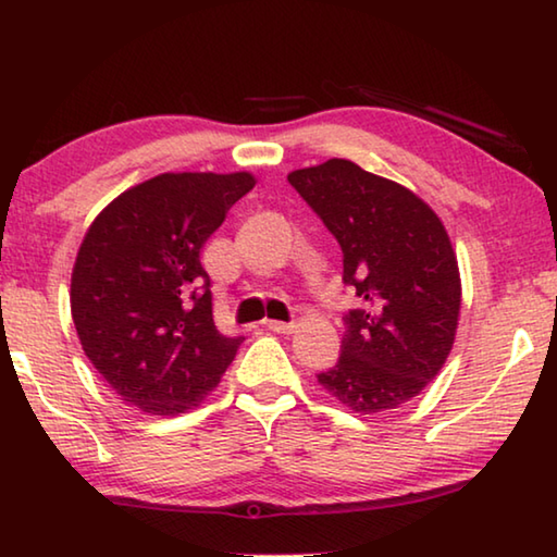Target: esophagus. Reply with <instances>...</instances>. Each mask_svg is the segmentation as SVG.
Segmentation results:
<instances>
[{"label":"esophagus","mask_w":557,"mask_h":557,"mask_svg":"<svg viewBox=\"0 0 557 557\" xmlns=\"http://www.w3.org/2000/svg\"><path fill=\"white\" fill-rule=\"evenodd\" d=\"M265 329H270V332H275V334H292L295 332V324L292 322H277V319H265Z\"/></svg>","instance_id":"1"}]
</instances>
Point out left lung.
I'll return each mask as SVG.
<instances>
[{
    "mask_svg": "<svg viewBox=\"0 0 557 557\" xmlns=\"http://www.w3.org/2000/svg\"><path fill=\"white\" fill-rule=\"evenodd\" d=\"M344 252V282L366 301L344 317L342 356L317 381L354 412L408 403L451 351L461 307L445 225L410 188L348 159L287 176Z\"/></svg>",
    "mask_w": 557,
    "mask_h": 557,
    "instance_id": "obj_1",
    "label": "left lung"
}]
</instances>
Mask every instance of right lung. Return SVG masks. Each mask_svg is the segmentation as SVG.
Instances as JSON below:
<instances>
[{"instance_id": "1", "label": "right lung", "mask_w": 557, "mask_h": 557, "mask_svg": "<svg viewBox=\"0 0 557 557\" xmlns=\"http://www.w3.org/2000/svg\"><path fill=\"white\" fill-rule=\"evenodd\" d=\"M256 186L248 172H166L127 188L90 223L71 275V314L96 371L127 405H199L243 336L213 324L201 248Z\"/></svg>"}]
</instances>
